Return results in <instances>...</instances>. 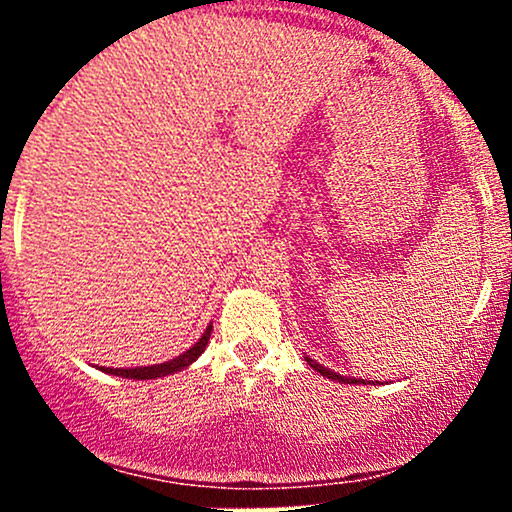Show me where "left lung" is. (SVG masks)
Listing matches in <instances>:
<instances>
[{"mask_svg": "<svg viewBox=\"0 0 512 512\" xmlns=\"http://www.w3.org/2000/svg\"><path fill=\"white\" fill-rule=\"evenodd\" d=\"M305 361H308V366L313 368V370H317V373L325 375V378H330V380H337V383H346V385H351V383H354V385L366 383V380H358V378H349V375H339V373H334V370L325 368V366H322V363L313 361V358H310V356H305Z\"/></svg>", "mask_w": 512, "mask_h": 512, "instance_id": "8db88e82", "label": "left lung"}]
</instances>
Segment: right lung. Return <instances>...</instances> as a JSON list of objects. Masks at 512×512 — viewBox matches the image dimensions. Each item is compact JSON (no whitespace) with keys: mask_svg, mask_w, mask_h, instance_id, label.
Masks as SVG:
<instances>
[{"mask_svg":"<svg viewBox=\"0 0 512 512\" xmlns=\"http://www.w3.org/2000/svg\"><path fill=\"white\" fill-rule=\"evenodd\" d=\"M211 337V325L207 327V332L199 337V342H195L187 351H182L180 356L170 358L166 363H156V366H142V368H101L110 375H122V378H132V380H154V378H163V375H173L178 370H185L187 366L197 361L199 356L204 354Z\"/></svg>","mask_w":512,"mask_h":512,"instance_id":"1","label":"right lung"}]
</instances>
